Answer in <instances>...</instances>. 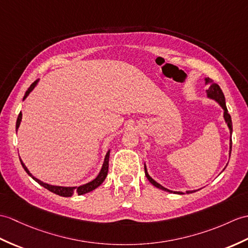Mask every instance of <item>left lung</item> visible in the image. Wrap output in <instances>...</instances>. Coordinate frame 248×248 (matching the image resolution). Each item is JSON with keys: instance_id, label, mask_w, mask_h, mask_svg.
Masks as SVG:
<instances>
[{"instance_id": "obj_1", "label": "left lung", "mask_w": 248, "mask_h": 248, "mask_svg": "<svg viewBox=\"0 0 248 248\" xmlns=\"http://www.w3.org/2000/svg\"><path fill=\"white\" fill-rule=\"evenodd\" d=\"M205 84L208 86V89L206 90L207 97L216 100L224 110V119H225V122H226L228 128H229V132H230V143H229V157H230V153H232V117H230V115H229V113L227 111V108H226L225 97H224V94H223V92H222L220 86H218L217 83H215L214 80H212V79L205 78ZM145 173H146V176L149 180V182H150L152 185L155 186L156 188L162 189V190H164V191H167V192H171V193L173 192V193H176V194H184L183 192H180V191H172V190L167 189V188H165V187L160 185V184H158L157 182H155L153 178L150 175H149L147 168H146V165H145ZM192 192H195V190H192V191H186V193H192Z\"/></svg>"}]
</instances>
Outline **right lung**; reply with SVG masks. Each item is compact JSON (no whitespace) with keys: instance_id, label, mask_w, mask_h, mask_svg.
Listing matches in <instances>:
<instances>
[{"instance_id":"obj_1","label":"right lung","mask_w":248,"mask_h":248,"mask_svg":"<svg viewBox=\"0 0 248 248\" xmlns=\"http://www.w3.org/2000/svg\"><path fill=\"white\" fill-rule=\"evenodd\" d=\"M38 81H39V79L36 80V81H34L33 83L31 84L30 88H28V90L26 91V93H25V95H24V98H23V100H24L25 98H26L28 95H30L31 92L34 89V86L37 85ZM21 120H22V113L19 114L18 119H16V130L19 129V125H20V124H21ZM108 158H110V150H108V153L106 154L105 162H103L102 168H101V170H100V172H99V174L97 175V177L95 178V180H93V181L90 182V183H86V184H84V185L79 186V187L54 186V185H49V184L43 183V182H41L40 180H38V178L34 177V176L31 173V172H30V170H28V169L26 168V166L24 165V163H23L21 159H20V160H21L22 167H23V168H24V170L27 172V174L30 175V176H31V177L33 178V180L36 181L38 184H40V185L43 186L44 188L49 190L50 192L58 194V195H60V197L68 198V197H72V195H73L74 193H78V195H81V194H84V193H88V192H90V191H93L94 189H96L97 187H99V186L101 185V184L103 183V181L106 180V177H107V175H108Z\"/></svg>"}]
</instances>
